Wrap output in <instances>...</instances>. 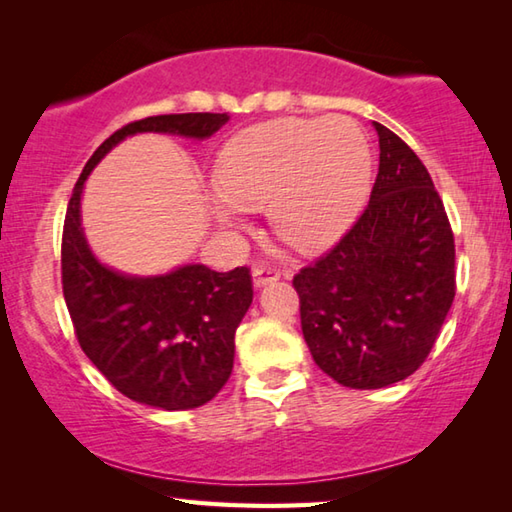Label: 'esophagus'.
Segmentation results:
<instances>
[{"instance_id":"esophagus-1","label":"esophagus","mask_w":512,"mask_h":512,"mask_svg":"<svg viewBox=\"0 0 512 512\" xmlns=\"http://www.w3.org/2000/svg\"><path fill=\"white\" fill-rule=\"evenodd\" d=\"M280 277V271L273 266H255L253 268V284L255 287H266L268 282H275Z\"/></svg>"}]
</instances>
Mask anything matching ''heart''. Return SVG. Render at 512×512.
Returning a JSON list of instances; mask_svg holds the SVG:
<instances>
[{"mask_svg":"<svg viewBox=\"0 0 512 512\" xmlns=\"http://www.w3.org/2000/svg\"><path fill=\"white\" fill-rule=\"evenodd\" d=\"M370 183L372 151L357 121L282 117L225 144L207 205L225 228H237L244 207L266 205L277 235L311 250L350 228Z\"/></svg>","mask_w":512,"mask_h":512,"instance_id":"obj_1","label":"heart"}]
</instances>
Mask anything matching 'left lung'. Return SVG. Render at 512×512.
<instances>
[{
	"label": "left lung",
	"instance_id": "left-lung-1",
	"mask_svg": "<svg viewBox=\"0 0 512 512\" xmlns=\"http://www.w3.org/2000/svg\"><path fill=\"white\" fill-rule=\"evenodd\" d=\"M370 203L293 277L316 366L348 388H384L422 366L454 302V235L429 171L386 126Z\"/></svg>",
	"mask_w": 512,
	"mask_h": 512
}]
</instances>
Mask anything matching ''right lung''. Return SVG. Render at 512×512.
I'll return each mask as SVG.
<instances>
[{"label": "right lung", "mask_w": 512, "mask_h": 512, "mask_svg": "<svg viewBox=\"0 0 512 512\" xmlns=\"http://www.w3.org/2000/svg\"><path fill=\"white\" fill-rule=\"evenodd\" d=\"M228 115L185 112L133 121L85 164L63 228V293L83 352L121 395L164 411H187L221 391L235 363V332L253 302L246 266L216 273L185 264L164 275H126L99 262L81 225L90 171L137 133L207 140Z\"/></svg>", "instance_id": "add662e5"}]
</instances>
